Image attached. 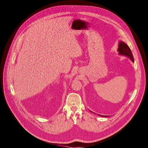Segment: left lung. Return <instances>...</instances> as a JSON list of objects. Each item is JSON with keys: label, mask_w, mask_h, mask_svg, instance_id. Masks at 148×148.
I'll return each instance as SVG.
<instances>
[{"label": "left lung", "mask_w": 148, "mask_h": 148, "mask_svg": "<svg viewBox=\"0 0 148 148\" xmlns=\"http://www.w3.org/2000/svg\"><path fill=\"white\" fill-rule=\"evenodd\" d=\"M118 51H119V54L128 57V58H130V60L132 61L133 62H134V58H133V54L132 53V51L125 43H124L122 41H119ZM100 116H105V117L109 116H103L101 115H100Z\"/></svg>", "instance_id": "8db88e82"}]
</instances>
